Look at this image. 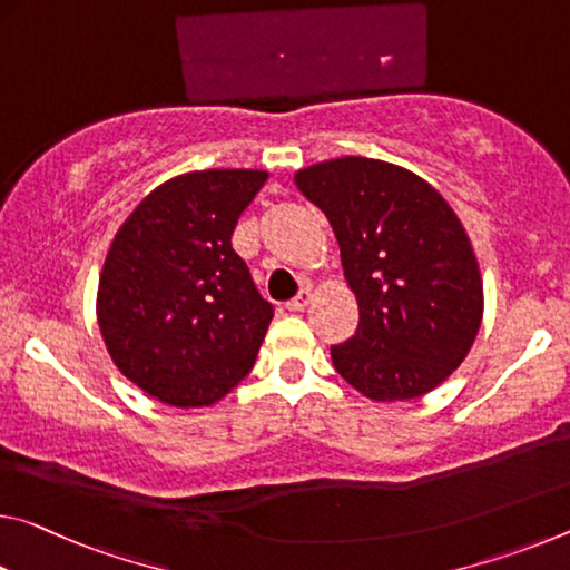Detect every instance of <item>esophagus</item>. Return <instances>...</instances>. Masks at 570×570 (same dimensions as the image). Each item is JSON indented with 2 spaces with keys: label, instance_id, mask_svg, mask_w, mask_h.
<instances>
[{
  "label": "esophagus",
  "instance_id": "esophagus-1",
  "mask_svg": "<svg viewBox=\"0 0 570 570\" xmlns=\"http://www.w3.org/2000/svg\"><path fill=\"white\" fill-rule=\"evenodd\" d=\"M309 302H312V292H309V288H302V292H299V294H296V296H294V299L286 304V309H288V312H302V309H304V306H306V304H309Z\"/></svg>",
  "mask_w": 570,
  "mask_h": 570
}]
</instances>
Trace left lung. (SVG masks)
Returning <instances> with one entry per match:
<instances>
[{
    "label": "left lung",
    "instance_id": "left-lung-1",
    "mask_svg": "<svg viewBox=\"0 0 570 570\" xmlns=\"http://www.w3.org/2000/svg\"><path fill=\"white\" fill-rule=\"evenodd\" d=\"M296 187L327 215L357 296L355 334L332 365L373 401H411L462 365L482 324L472 243L426 179L381 159L299 169Z\"/></svg>",
    "mask_w": 570,
    "mask_h": 570
}]
</instances>
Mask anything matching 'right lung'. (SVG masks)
Returning <instances> with one entry per match:
<instances>
[{
    "label": "right lung",
    "instance_id": "add662e5",
    "mask_svg": "<svg viewBox=\"0 0 570 570\" xmlns=\"http://www.w3.org/2000/svg\"><path fill=\"white\" fill-rule=\"evenodd\" d=\"M268 179L261 169L171 177L116 233L98 282V327L114 365L177 409L220 401L250 373L274 306L230 236Z\"/></svg>",
    "mask_w": 570,
    "mask_h": 570
}]
</instances>
